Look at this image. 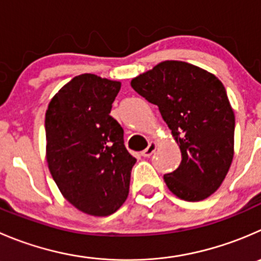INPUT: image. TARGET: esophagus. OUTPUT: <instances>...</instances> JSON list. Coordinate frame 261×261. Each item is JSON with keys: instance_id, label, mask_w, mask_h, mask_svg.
I'll list each match as a JSON object with an SVG mask.
<instances>
[{"instance_id": "34e87169", "label": "esophagus", "mask_w": 261, "mask_h": 261, "mask_svg": "<svg viewBox=\"0 0 261 261\" xmlns=\"http://www.w3.org/2000/svg\"><path fill=\"white\" fill-rule=\"evenodd\" d=\"M155 149H156V143H155V141H150V143H149V145H148V148H146L145 150L141 151V155L145 156V158H149V156H150L151 154L155 151Z\"/></svg>"}]
</instances>
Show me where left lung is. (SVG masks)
I'll return each mask as SVG.
<instances>
[{"instance_id": "8db88e82", "label": "left lung", "mask_w": 261, "mask_h": 261, "mask_svg": "<svg viewBox=\"0 0 261 261\" xmlns=\"http://www.w3.org/2000/svg\"><path fill=\"white\" fill-rule=\"evenodd\" d=\"M131 87L158 106L181 150L178 168L164 174L169 191L186 201L209 198L234 154V113L221 80L191 63L163 61L134 77Z\"/></svg>"}]
</instances>
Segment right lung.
<instances>
[{
	"instance_id": "obj_1",
	"label": "right lung",
	"mask_w": 261,
	"mask_h": 261,
	"mask_svg": "<svg viewBox=\"0 0 261 261\" xmlns=\"http://www.w3.org/2000/svg\"><path fill=\"white\" fill-rule=\"evenodd\" d=\"M121 83L82 74L55 94L45 112V158L63 198L80 212L107 217L127 199L136 159L110 115Z\"/></svg>"
}]
</instances>
